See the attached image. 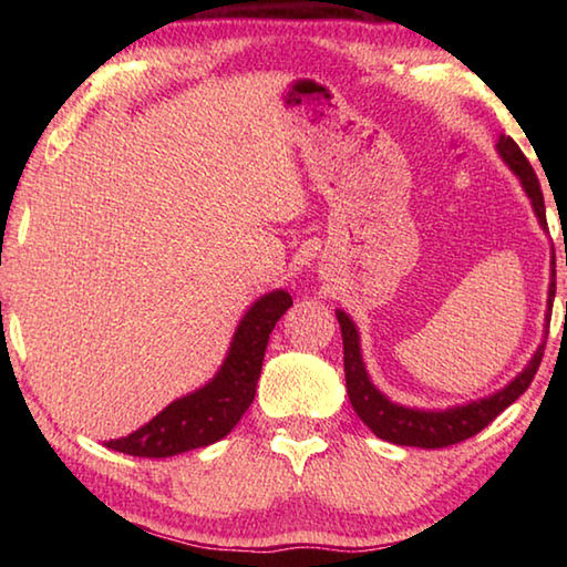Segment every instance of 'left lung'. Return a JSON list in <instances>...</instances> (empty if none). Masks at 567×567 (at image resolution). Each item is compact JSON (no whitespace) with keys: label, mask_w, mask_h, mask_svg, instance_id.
I'll list each match as a JSON object with an SVG mask.
<instances>
[{"label":"left lung","mask_w":567,"mask_h":567,"mask_svg":"<svg viewBox=\"0 0 567 567\" xmlns=\"http://www.w3.org/2000/svg\"><path fill=\"white\" fill-rule=\"evenodd\" d=\"M497 152H501L503 159L511 165V169L520 177L523 187L530 197L533 209L537 219H540L543 227H548V219H545V199L540 182L535 177V169L530 162L523 155V150L515 145L513 137H501L497 142ZM548 310H553V297H555V270L550 280V292H548ZM338 322L342 330V350H344V382H348V395L354 412H358L360 420L368 425L378 437L388 440V443L395 445H410V447H425V450H437L447 447L455 443H463V440L477 435L480 430L491 425V422L501 415V412L513 405V402L523 395V392L530 388L537 368L543 362L545 342L537 348L533 360L527 368L517 375L511 385L503 388L495 395L467 402L463 408H450L443 412H427V410H410L390 402L382 392L372 385L368 372H364L362 354H360V338L358 330H354L352 320L344 312H338ZM550 322V312H548Z\"/></svg>","instance_id":"1"}]
</instances>
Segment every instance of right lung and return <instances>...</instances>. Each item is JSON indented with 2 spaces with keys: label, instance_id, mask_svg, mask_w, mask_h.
<instances>
[{
  "label": "right lung",
  "instance_id": "right-lung-1",
  "mask_svg": "<svg viewBox=\"0 0 567 567\" xmlns=\"http://www.w3.org/2000/svg\"><path fill=\"white\" fill-rule=\"evenodd\" d=\"M290 305L285 290L260 297L239 322L223 370L209 385L175 400L132 435L104 445L134 457H169L223 440L255 400L267 340Z\"/></svg>",
  "mask_w": 567,
  "mask_h": 567
}]
</instances>
